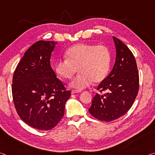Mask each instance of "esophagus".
I'll use <instances>...</instances> for the list:
<instances>
[{
  "label": "esophagus",
  "mask_w": 155,
  "mask_h": 155,
  "mask_svg": "<svg viewBox=\"0 0 155 155\" xmlns=\"http://www.w3.org/2000/svg\"><path fill=\"white\" fill-rule=\"evenodd\" d=\"M81 90H72L71 91V93L73 94H75V93H79L81 92Z\"/></svg>",
  "instance_id": "1"
}]
</instances>
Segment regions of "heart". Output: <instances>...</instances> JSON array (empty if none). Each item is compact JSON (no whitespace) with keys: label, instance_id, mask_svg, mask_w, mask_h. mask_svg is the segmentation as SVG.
I'll return each mask as SVG.
<instances>
[{"label":"heart","instance_id":"heart-1","mask_svg":"<svg viewBox=\"0 0 155 155\" xmlns=\"http://www.w3.org/2000/svg\"><path fill=\"white\" fill-rule=\"evenodd\" d=\"M66 59L56 62L57 74L64 79H70L77 72L80 74L70 83L78 90L98 83L107 77L111 65V56L108 47L104 45L77 44L65 52Z\"/></svg>","mask_w":155,"mask_h":155}]
</instances>
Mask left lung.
Here are the masks:
<instances>
[{"label": "left lung", "mask_w": 155, "mask_h": 155, "mask_svg": "<svg viewBox=\"0 0 155 155\" xmlns=\"http://www.w3.org/2000/svg\"><path fill=\"white\" fill-rule=\"evenodd\" d=\"M116 58L110 74L99 84L89 112L96 119L111 122L128 111L139 90V73L135 57L119 39L113 37Z\"/></svg>", "instance_id": "left-lung-1"}]
</instances>
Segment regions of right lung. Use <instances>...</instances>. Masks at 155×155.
<instances>
[{"label":"right lung","mask_w":155,"mask_h":155,"mask_svg":"<svg viewBox=\"0 0 155 155\" xmlns=\"http://www.w3.org/2000/svg\"><path fill=\"white\" fill-rule=\"evenodd\" d=\"M57 41L40 40L33 44L15 68L12 96L18 115L26 124L41 130L52 129L64 115L71 96L51 66Z\"/></svg>","instance_id":"obj_1"}]
</instances>
